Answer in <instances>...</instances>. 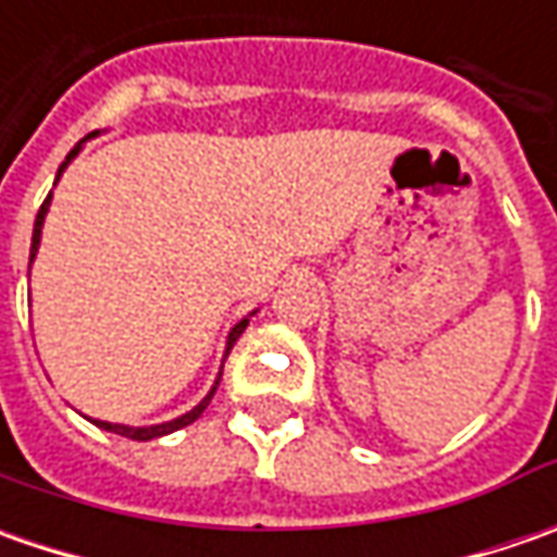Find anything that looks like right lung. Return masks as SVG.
Returning <instances> with one entry per match:
<instances>
[{"instance_id": "1", "label": "right lung", "mask_w": 557, "mask_h": 557, "mask_svg": "<svg viewBox=\"0 0 557 557\" xmlns=\"http://www.w3.org/2000/svg\"><path fill=\"white\" fill-rule=\"evenodd\" d=\"M96 133H89L86 139H92ZM83 139V141H86ZM83 141H76L74 151L64 158V163L58 166V176H54V183L61 180V173L67 170V163L74 161L76 154H79V148H83ZM49 203H52V191H49V198L42 201V207H39V213H36V223H33V242H30V263L33 257H36V250H39V238H42V223H46V213H49ZM247 322L250 319H242L232 332H228V341H225V356H228V350L235 347V341L242 337V332L247 329ZM220 377H223V372L216 374V381H213V387H210V394L203 396L201 403L191 409V412H185V416L173 418V421H163V424H151V428H129V424H111V421H98V418H89L96 428H101V431H111V434H120V437H129V440H154V437H166V434H173V431H180V428H185V424H191V421H198L201 418V412L210 406V399H213V394H216V387H220Z\"/></svg>"}]
</instances>
